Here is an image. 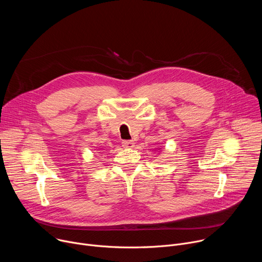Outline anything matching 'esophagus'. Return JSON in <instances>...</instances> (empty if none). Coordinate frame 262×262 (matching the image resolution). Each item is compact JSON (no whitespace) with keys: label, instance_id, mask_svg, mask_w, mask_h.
<instances>
[{"label":"esophagus","instance_id":"34e87169","mask_svg":"<svg viewBox=\"0 0 262 262\" xmlns=\"http://www.w3.org/2000/svg\"><path fill=\"white\" fill-rule=\"evenodd\" d=\"M122 146L124 148H133L135 146V143L129 140H124V141H122Z\"/></svg>","mask_w":262,"mask_h":262}]
</instances>
